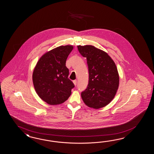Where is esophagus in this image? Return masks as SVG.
I'll use <instances>...</instances> for the list:
<instances>
[{
	"mask_svg": "<svg viewBox=\"0 0 154 154\" xmlns=\"http://www.w3.org/2000/svg\"><path fill=\"white\" fill-rule=\"evenodd\" d=\"M73 83H74L75 85H77V80H74V81H73Z\"/></svg>",
	"mask_w": 154,
	"mask_h": 154,
	"instance_id": "obj_1",
	"label": "esophagus"
}]
</instances>
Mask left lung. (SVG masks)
Masks as SVG:
<instances>
[{"mask_svg": "<svg viewBox=\"0 0 154 154\" xmlns=\"http://www.w3.org/2000/svg\"><path fill=\"white\" fill-rule=\"evenodd\" d=\"M77 48L81 55L87 58L89 72L87 88L81 93L82 99L94 109L106 106L114 98L119 87L116 65L106 52L92 45Z\"/></svg>", "mask_w": 154, "mask_h": 154, "instance_id": "8db88e82", "label": "left lung"}]
</instances>
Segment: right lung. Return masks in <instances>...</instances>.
<instances>
[{
  "instance_id": "1",
  "label": "right lung",
  "mask_w": 154,
  "mask_h": 154,
  "mask_svg": "<svg viewBox=\"0 0 154 154\" xmlns=\"http://www.w3.org/2000/svg\"><path fill=\"white\" fill-rule=\"evenodd\" d=\"M72 45L60 46L42 55L35 67L32 82L38 96L50 105L65 102L75 87L68 78L66 61L73 50Z\"/></svg>"
}]
</instances>
